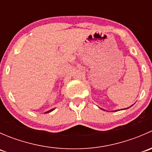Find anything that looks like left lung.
<instances>
[{
	"mask_svg": "<svg viewBox=\"0 0 152 152\" xmlns=\"http://www.w3.org/2000/svg\"><path fill=\"white\" fill-rule=\"evenodd\" d=\"M132 106H131V107H132ZM126 109H128V108H126ZM102 110H103V109H102ZM118 111V110H115V111H113V112H117Z\"/></svg>",
	"mask_w": 152,
	"mask_h": 152,
	"instance_id": "1",
	"label": "left lung"
}]
</instances>
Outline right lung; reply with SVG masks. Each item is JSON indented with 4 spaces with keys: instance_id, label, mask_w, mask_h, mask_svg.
<instances>
[{
    "instance_id": "right-lung-1",
    "label": "right lung",
    "mask_w": 152,
    "mask_h": 152,
    "mask_svg": "<svg viewBox=\"0 0 152 152\" xmlns=\"http://www.w3.org/2000/svg\"><path fill=\"white\" fill-rule=\"evenodd\" d=\"M53 110H54V109H52V110H48V111H47L46 113H50V112H52V111H53Z\"/></svg>"
}]
</instances>
